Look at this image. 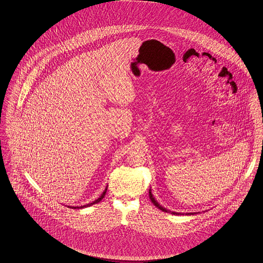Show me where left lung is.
<instances>
[{
    "instance_id": "1",
    "label": "left lung",
    "mask_w": 263,
    "mask_h": 263,
    "mask_svg": "<svg viewBox=\"0 0 263 263\" xmlns=\"http://www.w3.org/2000/svg\"><path fill=\"white\" fill-rule=\"evenodd\" d=\"M149 196H150L151 201L154 203V205H156L158 209H160L161 211H163V212H167V213H171V214H173V215H180V213H175V212H170V211H168L167 209H165V208H163L156 199H155V197H154V195H153V193H152V190H149ZM190 215H194V213H189ZM189 214H186V215H189Z\"/></svg>"
}]
</instances>
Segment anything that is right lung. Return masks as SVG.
Masks as SVG:
<instances>
[{
  "label": "right lung",
  "instance_id": "add662e5",
  "mask_svg": "<svg viewBox=\"0 0 263 263\" xmlns=\"http://www.w3.org/2000/svg\"><path fill=\"white\" fill-rule=\"evenodd\" d=\"M106 190H107V186H106V188L104 189V191L102 192V194H101L97 199H95L93 202H91V203H87V204H85V205H81V206H68V208H72V209H83V208H88V206H90V205H92V204H95V203L99 202V201H100V200L105 196Z\"/></svg>",
  "mask_w": 263,
  "mask_h": 263
}]
</instances>
